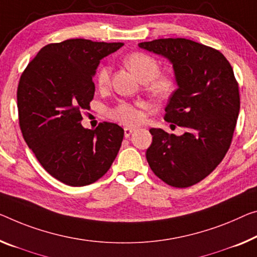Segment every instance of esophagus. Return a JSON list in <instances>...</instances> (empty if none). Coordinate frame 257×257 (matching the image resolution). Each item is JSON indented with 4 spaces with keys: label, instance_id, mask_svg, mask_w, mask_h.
Listing matches in <instances>:
<instances>
[{
    "label": "esophagus",
    "instance_id": "obj_1",
    "mask_svg": "<svg viewBox=\"0 0 257 257\" xmlns=\"http://www.w3.org/2000/svg\"><path fill=\"white\" fill-rule=\"evenodd\" d=\"M133 131H134V128H132V127H125L124 128V136H125V138H128L130 136H131V134L133 133Z\"/></svg>",
    "mask_w": 257,
    "mask_h": 257
}]
</instances>
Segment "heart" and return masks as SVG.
<instances>
[{
	"label": "heart",
	"mask_w": 257,
	"mask_h": 257,
	"mask_svg": "<svg viewBox=\"0 0 257 257\" xmlns=\"http://www.w3.org/2000/svg\"><path fill=\"white\" fill-rule=\"evenodd\" d=\"M125 65L137 74L145 87L153 97L165 98L175 93L177 89V79L170 72H160V63L153 56L141 51H134L124 58ZM111 70L108 65L98 66L95 80L98 87L103 89L108 87ZM109 116L119 123L134 125L139 123L140 112L137 106L130 102L121 101L116 106L109 110Z\"/></svg>",
	"instance_id": "heart-1"
}]
</instances>
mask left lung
Listing matches in <instances>:
<instances>
[{"label": "left lung", "instance_id": "8db88e82", "mask_svg": "<svg viewBox=\"0 0 257 257\" xmlns=\"http://www.w3.org/2000/svg\"><path fill=\"white\" fill-rule=\"evenodd\" d=\"M139 47L172 63L178 88L164 119L187 130L183 136L151 128L148 164L161 180L189 187L214 171L230 148L240 110L238 81L224 55L188 39H157Z\"/></svg>", "mask_w": 257, "mask_h": 257}]
</instances>
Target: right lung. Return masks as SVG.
I'll return each instance as SVG.
<instances>
[{"label":"right lung","instance_id":"right-lung-1","mask_svg":"<svg viewBox=\"0 0 257 257\" xmlns=\"http://www.w3.org/2000/svg\"><path fill=\"white\" fill-rule=\"evenodd\" d=\"M124 43L70 39L49 43L29 63L17 89L24 140L49 173L69 186L95 183L111 167L124 137L119 125L84 128L81 110L94 97L102 58Z\"/></svg>","mask_w":257,"mask_h":257}]
</instances>
